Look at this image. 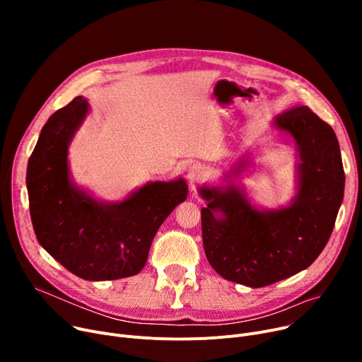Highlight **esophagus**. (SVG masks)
<instances>
[{
	"label": "esophagus",
	"instance_id": "esophagus-1",
	"mask_svg": "<svg viewBox=\"0 0 362 362\" xmlns=\"http://www.w3.org/2000/svg\"><path fill=\"white\" fill-rule=\"evenodd\" d=\"M204 179H205V170H204L202 165L195 164V165H192L191 168H189V171H187V182H189V185H191L192 187L195 185L204 182Z\"/></svg>",
	"mask_w": 362,
	"mask_h": 362
}]
</instances>
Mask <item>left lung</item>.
<instances>
[{
  "label": "left lung",
  "instance_id": "obj_1",
  "mask_svg": "<svg viewBox=\"0 0 362 362\" xmlns=\"http://www.w3.org/2000/svg\"><path fill=\"white\" fill-rule=\"evenodd\" d=\"M272 124L296 148V194L280 208L255 206L232 177L251 164L242 157L221 185L201 186L202 242L208 262L226 280L262 288L308 269L333 232L345 191L334 130L305 105L292 107Z\"/></svg>",
  "mask_w": 362,
  "mask_h": 362
}]
</instances>
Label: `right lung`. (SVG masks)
Returning <instances> with one entry per match:
<instances>
[{"label":"right lung","instance_id":"1","mask_svg":"<svg viewBox=\"0 0 362 362\" xmlns=\"http://www.w3.org/2000/svg\"><path fill=\"white\" fill-rule=\"evenodd\" d=\"M90 107L76 97L48 119L28 163L26 186L33 230L63 267L90 281L138 274L163 221L187 197L179 177L148 182L123 201L92 197L74 183L69 146Z\"/></svg>","mask_w":362,"mask_h":362}]
</instances>
